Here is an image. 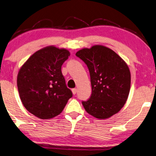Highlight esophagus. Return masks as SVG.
Returning <instances> with one entry per match:
<instances>
[{"label": "esophagus", "instance_id": "1", "mask_svg": "<svg viewBox=\"0 0 156 156\" xmlns=\"http://www.w3.org/2000/svg\"><path fill=\"white\" fill-rule=\"evenodd\" d=\"M72 91L73 93V94L75 95L76 93V92H77V89H72Z\"/></svg>", "mask_w": 156, "mask_h": 156}]
</instances>
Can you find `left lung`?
Listing matches in <instances>:
<instances>
[{"label": "left lung", "mask_w": 156, "mask_h": 156, "mask_svg": "<svg viewBox=\"0 0 156 156\" xmlns=\"http://www.w3.org/2000/svg\"><path fill=\"white\" fill-rule=\"evenodd\" d=\"M76 55L88 67L92 93L82 104L86 111L105 119L122 108L128 98L131 75L126 63L112 50L101 45L83 48Z\"/></svg>", "instance_id": "8db88e82"}]
</instances>
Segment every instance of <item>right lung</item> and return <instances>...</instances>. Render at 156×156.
Here are the masks:
<instances>
[{
    "label": "right lung",
    "instance_id": "obj_1",
    "mask_svg": "<svg viewBox=\"0 0 156 156\" xmlns=\"http://www.w3.org/2000/svg\"><path fill=\"white\" fill-rule=\"evenodd\" d=\"M69 55L66 49L45 47L30 56L19 70L20 98L25 108L37 117H56L72 97L61 72L62 65Z\"/></svg>",
    "mask_w": 156,
    "mask_h": 156
}]
</instances>
